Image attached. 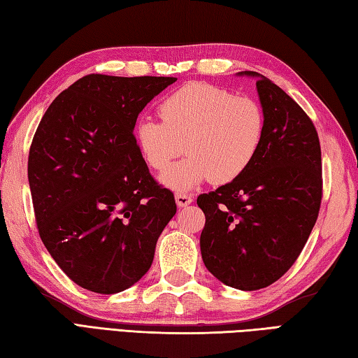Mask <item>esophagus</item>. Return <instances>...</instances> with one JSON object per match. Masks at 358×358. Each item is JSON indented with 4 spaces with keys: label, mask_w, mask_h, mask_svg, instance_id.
Wrapping results in <instances>:
<instances>
[{
    "label": "esophagus",
    "mask_w": 358,
    "mask_h": 358,
    "mask_svg": "<svg viewBox=\"0 0 358 358\" xmlns=\"http://www.w3.org/2000/svg\"><path fill=\"white\" fill-rule=\"evenodd\" d=\"M175 201H177V205H178L180 208H186L187 205H191L192 195L178 192V194H175Z\"/></svg>",
    "instance_id": "esophagus-1"
}]
</instances>
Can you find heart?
<instances>
[{
	"label": "heart",
	"instance_id": "obj_1",
	"mask_svg": "<svg viewBox=\"0 0 358 358\" xmlns=\"http://www.w3.org/2000/svg\"><path fill=\"white\" fill-rule=\"evenodd\" d=\"M161 121L139 119L135 139L152 169L173 191H189L205 181L225 185L237 180L255 163L262 149L267 119L262 105L250 96L192 82L159 103Z\"/></svg>",
	"mask_w": 358,
	"mask_h": 358
}]
</instances>
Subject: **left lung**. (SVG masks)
I'll return each instance as SVG.
<instances>
[{
  "mask_svg": "<svg viewBox=\"0 0 358 358\" xmlns=\"http://www.w3.org/2000/svg\"><path fill=\"white\" fill-rule=\"evenodd\" d=\"M256 88L267 129L250 169L201 194L200 236L206 268L229 287L259 290L285 275L309 239L323 199L318 133L306 111L267 77Z\"/></svg>",
  "mask_w": 358,
  "mask_h": 358,
  "instance_id": "1",
  "label": "left lung"
}]
</instances>
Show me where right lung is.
Masks as SVG:
<instances>
[{
  "label": "right lung",
  "instance_id": "1",
  "mask_svg": "<svg viewBox=\"0 0 358 358\" xmlns=\"http://www.w3.org/2000/svg\"><path fill=\"white\" fill-rule=\"evenodd\" d=\"M175 77L88 74L55 97L29 159L41 242L65 275L102 295L150 268L159 234L177 213L138 149V115Z\"/></svg>",
  "mask_w": 358,
  "mask_h": 358
}]
</instances>
